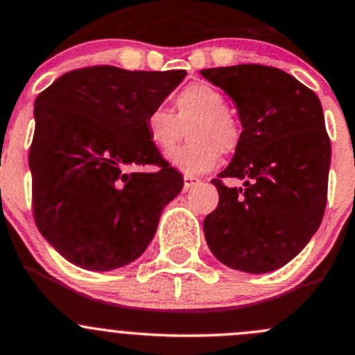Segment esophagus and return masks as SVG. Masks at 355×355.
<instances>
[{
  "mask_svg": "<svg viewBox=\"0 0 355 355\" xmlns=\"http://www.w3.org/2000/svg\"><path fill=\"white\" fill-rule=\"evenodd\" d=\"M198 184H200V178L198 177H194V175H184V187L185 189H191Z\"/></svg>",
  "mask_w": 355,
  "mask_h": 355,
  "instance_id": "obj_1",
  "label": "esophagus"
}]
</instances>
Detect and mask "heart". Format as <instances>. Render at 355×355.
<instances>
[{"mask_svg": "<svg viewBox=\"0 0 355 355\" xmlns=\"http://www.w3.org/2000/svg\"><path fill=\"white\" fill-rule=\"evenodd\" d=\"M175 114L155 107L145 117L148 141L161 154H168L184 138L187 129L189 144L170 155L171 166L187 175L210 171L218 162L220 152L227 154L240 141V128L227 110V101L210 84H193L173 99Z\"/></svg>", "mask_w": 355, "mask_h": 355, "instance_id": "1", "label": "heart"}]
</instances>
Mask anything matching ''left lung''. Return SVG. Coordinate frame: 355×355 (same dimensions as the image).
<instances>
[{"label":"left lung","instance_id":"obj_1","mask_svg":"<svg viewBox=\"0 0 355 355\" xmlns=\"http://www.w3.org/2000/svg\"><path fill=\"white\" fill-rule=\"evenodd\" d=\"M234 101L241 122L233 159L211 184L218 205L205 217L208 248L233 270L268 273L297 256L322 223L331 141L313 91L278 68L201 69ZM220 178H240L227 188Z\"/></svg>","mask_w":355,"mask_h":355}]
</instances>
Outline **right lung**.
<instances>
[{"instance_id":"1","label":"right lung","mask_w":355,"mask_h":355,"mask_svg":"<svg viewBox=\"0 0 355 355\" xmlns=\"http://www.w3.org/2000/svg\"><path fill=\"white\" fill-rule=\"evenodd\" d=\"M185 75L92 66L64 73L38 94L33 210L40 233L69 263L117 270L152 241L184 178L148 141L145 117ZM148 164L158 170H139Z\"/></svg>"}]
</instances>
